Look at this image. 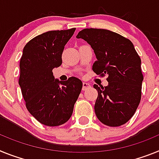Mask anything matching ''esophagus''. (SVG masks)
<instances>
[{
  "mask_svg": "<svg viewBox=\"0 0 159 159\" xmlns=\"http://www.w3.org/2000/svg\"><path fill=\"white\" fill-rule=\"evenodd\" d=\"M89 86H90V85H89V83H88V82L84 81L83 83H82V89H83V90H85V89H86L87 88H89Z\"/></svg>",
  "mask_w": 159,
  "mask_h": 159,
  "instance_id": "34e87169",
  "label": "esophagus"
}]
</instances>
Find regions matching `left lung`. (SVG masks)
<instances>
[{
	"mask_svg": "<svg viewBox=\"0 0 159 159\" xmlns=\"http://www.w3.org/2000/svg\"><path fill=\"white\" fill-rule=\"evenodd\" d=\"M77 38L85 40L96 56L93 70L98 75H108V85L93 87L98 91L95 114L109 126L126 123L134 114L142 95L143 75L141 59L133 43L114 32L85 29Z\"/></svg>",
	"mask_w": 159,
	"mask_h": 159,
	"instance_id": "1",
	"label": "left lung"
}]
</instances>
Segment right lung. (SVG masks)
<instances>
[{
  "mask_svg": "<svg viewBox=\"0 0 159 159\" xmlns=\"http://www.w3.org/2000/svg\"><path fill=\"white\" fill-rule=\"evenodd\" d=\"M76 29L53 30L30 40L20 61L19 85L26 108L39 122L48 126L66 123L82 88L80 79H55L53 70L62 63L65 45Z\"/></svg>",
  "mask_w": 159,
  "mask_h": 159,
  "instance_id": "right-lung-1",
  "label": "right lung"
}]
</instances>
